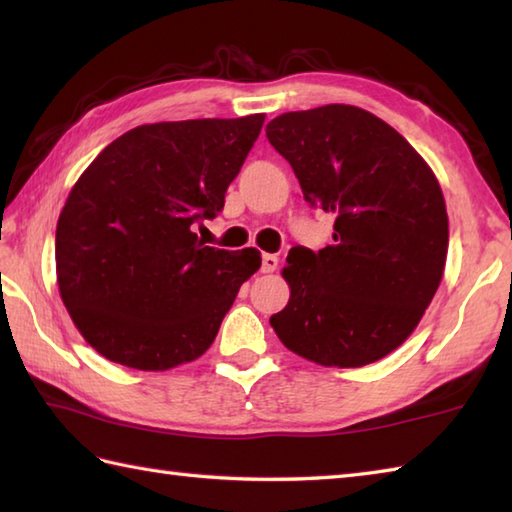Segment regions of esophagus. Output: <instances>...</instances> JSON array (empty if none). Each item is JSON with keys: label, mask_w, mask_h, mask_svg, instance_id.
Segmentation results:
<instances>
[{"label": "esophagus", "mask_w": 512, "mask_h": 512, "mask_svg": "<svg viewBox=\"0 0 512 512\" xmlns=\"http://www.w3.org/2000/svg\"><path fill=\"white\" fill-rule=\"evenodd\" d=\"M277 266H279V257L277 255H270V253H266L264 257H262V273H275L277 270Z\"/></svg>", "instance_id": "1"}]
</instances>
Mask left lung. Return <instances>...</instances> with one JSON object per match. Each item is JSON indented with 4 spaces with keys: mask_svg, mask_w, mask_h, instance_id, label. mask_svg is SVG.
<instances>
[{
    "mask_svg": "<svg viewBox=\"0 0 512 512\" xmlns=\"http://www.w3.org/2000/svg\"><path fill=\"white\" fill-rule=\"evenodd\" d=\"M266 136L303 198L334 215V244L292 248L288 306L270 317L290 352L363 367L418 328L442 281L447 204L436 173L394 127L354 105L286 112Z\"/></svg>",
    "mask_w": 512,
    "mask_h": 512,
    "instance_id": "8db88e82",
    "label": "left lung"
}]
</instances>
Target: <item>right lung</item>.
<instances>
[{"instance_id":"1","label":"right lung","mask_w":512,"mask_h":512,"mask_svg":"<svg viewBox=\"0 0 512 512\" xmlns=\"http://www.w3.org/2000/svg\"><path fill=\"white\" fill-rule=\"evenodd\" d=\"M264 114L129 129L81 173L57 222V284L76 330L118 365L165 372L209 350L255 248L200 242Z\"/></svg>"}]
</instances>
